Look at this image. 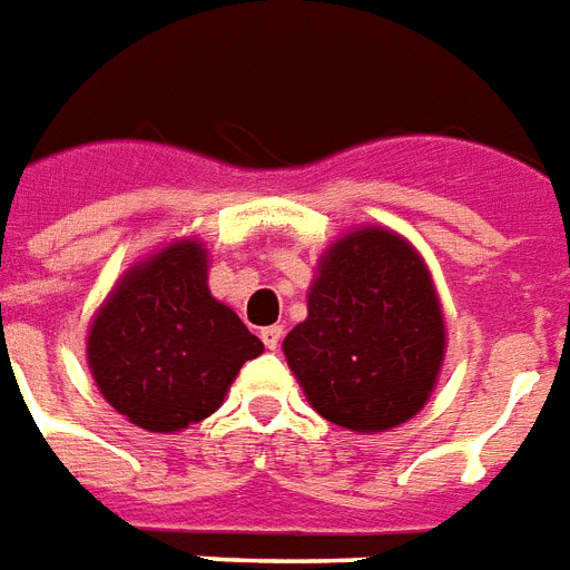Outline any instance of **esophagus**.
I'll return each mask as SVG.
<instances>
[{"instance_id":"34e87169","label":"esophagus","mask_w":570,"mask_h":570,"mask_svg":"<svg viewBox=\"0 0 570 570\" xmlns=\"http://www.w3.org/2000/svg\"><path fill=\"white\" fill-rule=\"evenodd\" d=\"M261 340H263V345H266V348L275 351L277 345H281V340H284V327H281V325L263 327V331H261Z\"/></svg>"}]
</instances>
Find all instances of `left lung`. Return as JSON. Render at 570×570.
Masks as SVG:
<instances>
[{"label": "left lung", "mask_w": 570, "mask_h": 570, "mask_svg": "<svg viewBox=\"0 0 570 570\" xmlns=\"http://www.w3.org/2000/svg\"><path fill=\"white\" fill-rule=\"evenodd\" d=\"M284 354L333 424L381 433L413 419L445 354L442 307L413 245L381 228L342 237L318 263Z\"/></svg>", "instance_id": "obj_1"}]
</instances>
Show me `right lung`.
Wrapping results in <instances>:
<instances>
[{
    "label": "right lung",
    "mask_w": 570,
    "mask_h": 570,
    "mask_svg": "<svg viewBox=\"0 0 570 570\" xmlns=\"http://www.w3.org/2000/svg\"><path fill=\"white\" fill-rule=\"evenodd\" d=\"M263 342L207 289V254L180 239L122 277L90 327L101 395L137 428L173 433L216 413Z\"/></svg>",
    "instance_id": "right-lung-1"
}]
</instances>
